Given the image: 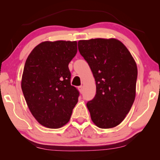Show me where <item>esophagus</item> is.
Masks as SVG:
<instances>
[{
  "label": "esophagus",
  "instance_id": "34e87169",
  "mask_svg": "<svg viewBox=\"0 0 160 160\" xmlns=\"http://www.w3.org/2000/svg\"><path fill=\"white\" fill-rule=\"evenodd\" d=\"M78 90H79V92L81 93H82V92H83V86H79L78 87Z\"/></svg>",
  "mask_w": 160,
  "mask_h": 160
}]
</instances>
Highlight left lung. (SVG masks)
<instances>
[{
  "label": "left lung",
  "instance_id": "8db88e82",
  "mask_svg": "<svg viewBox=\"0 0 160 160\" xmlns=\"http://www.w3.org/2000/svg\"><path fill=\"white\" fill-rule=\"evenodd\" d=\"M78 51L88 62L96 83V95L87 103L98 128L119 125L135 98L136 62L123 43L116 38L80 40Z\"/></svg>",
  "mask_w": 160,
  "mask_h": 160
}]
</instances>
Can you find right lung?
Segmentation results:
<instances>
[{"label": "right lung", "instance_id": "add662e5", "mask_svg": "<svg viewBox=\"0 0 160 160\" xmlns=\"http://www.w3.org/2000/svg\"><path fill=\"white\" fill-rule=\"evenodd\" d=\"M77 41H43L28 55L21 87L32 115L46 128L58 129L69 122L79 95L71 85L68 64Z\"/></svg>", "mask_w": 160, "mask_h": 160}]
</instances>
